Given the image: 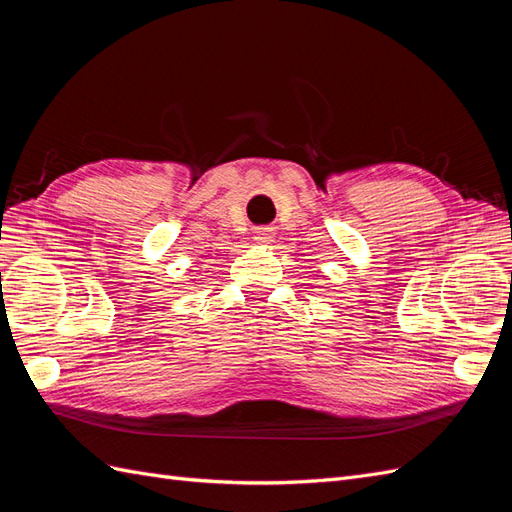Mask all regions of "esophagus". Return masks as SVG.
<instances>
[{
	"label": "esophagus",
	"instance_id": "esophagus-1",
	"mask_svg": "<svg viewBox=\"0 0 512 512\" xmlns=\"http://www.w3.org/2000/svg\"><path fill=\"white\" fill-rule=\"evenodd\" d=\"M258 241H262V243H265V241H269L271 239V232L267 230V228H260L258 230V237H256Z\"/></svg>",
	"mask_w": 512,
	"mask_h": 512
}]
</instances>
